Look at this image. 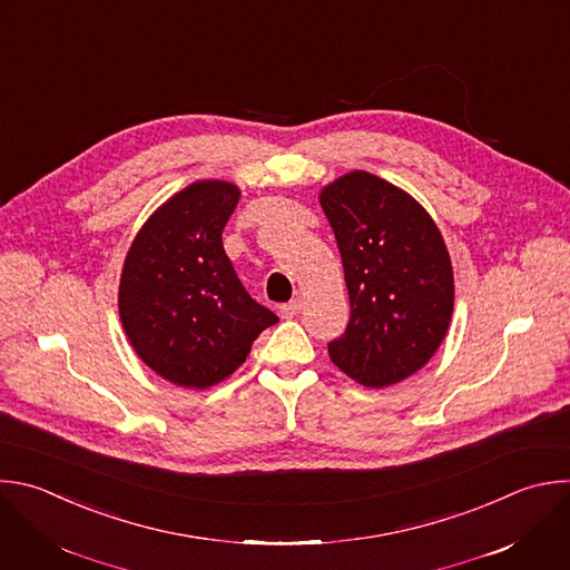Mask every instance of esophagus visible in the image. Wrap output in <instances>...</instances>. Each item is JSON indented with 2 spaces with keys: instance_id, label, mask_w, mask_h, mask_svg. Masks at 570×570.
<instances>
[{
  "instance_id": "34e87169",
  "label": "esophagus",
  "mask_w": 570,
  "mask_h": 570,
  "mask_svg": "<svg viewBox=\"0 0 570 570\" xmlns=\"http://www.w3.org/2000/svg\"><path fill=\"white\" fill-rule=\"evenodd\" d=\"M299 311H302V299H291V302H286V304L279 306V315L286 317V320L295 317Z\"/></svg>"
}]
</instances>
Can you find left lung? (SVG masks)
<instances>
[{
  "instance_id": "1",
  "label": "left lung",
  "mask_w": 570,
  "mask_h": 570,
  "mask_svg": "<svg viewBox=\"0 0 570 570\" xmlns=\"http://www.w3.org/2000/svg\"><path fill=\"white\" fill-rule=\"evenodd\" d=\"M320 206L351 302L328 355L364 387L396 385L430 362L452 320L454 273L443 235L405 189L362 169L328 183Z\"/></svg>"
}]
</instances>
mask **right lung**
I'll return each mask as SVG.
<instances>
[{"instance_id": "add662e5", "label": "right lung", "mask_w": 570, "mask_h": 570, "mask_svg": "<svg viewBox=\"0 0 570 570\" xmlns=\"http://www.w3.org/2000/svg\"><path fill=\"white\" fill-rule=\"evenodd\" d=\"M228 180H197L167 199L125 257L118 313L138 357L165 381L213 387L246 362L279 317L242 286L222 242L239 204Z\"/></svg>"}]
</instances>
